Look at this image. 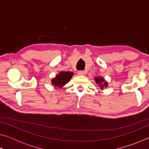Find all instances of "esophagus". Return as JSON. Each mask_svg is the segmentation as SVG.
Listing matches in <instances>:
<instances>
[{
  "mask_svg": "<svg viewBox=\"0 0 149 149\" xmlns=\"http://www.w3.org/2000/svg\"><path fill=\"white\" fill-rule=\"evenodd\" d=\"M77 74L79 75H84L85 72H84V71H79V72H77Z\"/></svg>",
  "mask_w": 149,
  "mask_h": 149,
  "instance_id": "34e87169",
  "label": "esophagus"
}]
</instances>
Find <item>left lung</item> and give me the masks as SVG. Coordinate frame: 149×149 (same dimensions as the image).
Masks as SVG:
<instances>
[{
  "label": "left lung",
  "mask_w": 149,
  "mask_h": 149,
  "mask_svg": "<svg viewBox=\"0 0 149 149\" xmlns=\"http://www.w3.org/2000/svg\"><path fill=\"white\" fill-rule=\"evenodd\" d=\"M95 79L96 83L100 85V87L101 88V89H102V87L104 86L107 87L108 84H107V82H104V84H102V83L104 81V79H103L102 77H95Z\"/></svg>",
  "instance_id": "8db88e82"
}]
</instances>
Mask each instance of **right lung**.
I'll use <instances>...</instances> for the list:
<instances>
[{"mask_svg": "<svg viewBox=\"0 0 149 149\" xmlns=\"http://www.w3.org/2000/svg\"><path fill=\"white\" fill-rule=\"evenodd\" d=\"M73 75L74 74L70 72H60L59 74L56 75V77L54 79H52V84L54 86L61 87L69 81Z\"/></svg>", "mask_w": 149, "mask_h": 149, "instance_id": "add662e5", "label": "right lung"}]
</instances>
